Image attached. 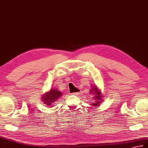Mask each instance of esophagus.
<instances>
[{
	"instance_id": "esophagus-1",
	"label": "esophagus",
	"mask_w": 148,
	"mask_h": 148,
	"mask_svg": "<svg viewBox=\"0 0 148 148\" xmlns=\"http://www.w3.org/2000/svg\"><path fill=\"white\" fill-rule=\"evenodd\" d=\"M73 95H75V96H78L80 95V92H73V93H72Z\"/></svg>"
}]
</instances>
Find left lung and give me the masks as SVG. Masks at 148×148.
Instances as JSON below:
<instances>
[{
    "label": "left lung",
    "instance_id": "left-lung-1",
    "mask_svg": "<svg viewBox=\"0 0 148 148\" xmlns=\"http://www.w3.org/2000/svg\"><path fill=\"white\" fill-rule=\"evenodd\" d=\"M90 91V93L95 95L93 99L95 100V102H94L93 103H91V105L95 106L100 105V103H101L103 102V97L101 95V92L100 90H99L96 85H91V88Z\"/></svg>",
    "mask_w": 148,
    "mask_h": 148
}]
</instances>
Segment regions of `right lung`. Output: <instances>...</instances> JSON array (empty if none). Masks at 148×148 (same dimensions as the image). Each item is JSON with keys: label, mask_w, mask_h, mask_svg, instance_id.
I'll list each match as a JSON object with an SVG mask.
<instances>
[{"label": "right lung", "mask_w": 148, "mask_h": 148, "mask_svg": "<svg viewBox=\"0 0 148 148\" xmlns=\"http://www.w3.org/2000/svg\"><path fill=\"white\" fill-rule=\"evenodd\" d=\"M62 92L58 91L57 88H52L49 92H47L45 94L43 95L41 99L47 106H53L54 102L60 98L62 97Z\"/></svg>", "instance_id": "add662e5"}]
</instances>
